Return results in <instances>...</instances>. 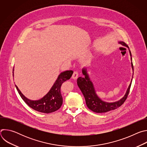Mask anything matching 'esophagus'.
<instances>
[{"label":"esophagus","mask_w":147,"mask_h":147,"mask_svg":"<svg viewBox=\"0 0 147 147\" xmlns=\"http://www.w3.org/2000/svg\"><path fill=\"white\" fill-rule=\"evenodd\" d=\"M78 77V71H74V73H73V76H72L73 79L76 80Z\"/></svg>","instance_id":"obj_1"}]
</instances>
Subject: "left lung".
Masks as SVG:
<instances>
[{
    "mask_svg": "<svg viewBox=\"0 0 147 147\" xmlns=\"http://www.w3.org/2000/svg\"><path fill=\"white\" fill-rule=\"evenodd\" d=\"M119 44H121L122 46L128 48L130 55L131 56V65L133 70V76L134 74V69H133V65L132 62V57H131V53L129 49L128 45L124 43L123 41H119ZM82 74L84 76V77H80L77 80V85L80 89L81 91L82 92L85 98L86 102L87 107L91 110L92 111L95 113H105L107 112L114 109H117V108L120 107L121 105L124 102L125 99H127L128 94L130 91V87L131 85V82L133 80V77L131 80V82L127 88V90L125 92L124 96L121 98L120 100L113 102H107L102 100L96 94V91L94 86V84L90 78L89 75L87 73V70L86 68H82Z\"/></svg>",
    "mask_w": 147,
    "mask_h": 147,
    "instance_id": "left-lung-1",
    "label": "left lung"
}]
</instances>
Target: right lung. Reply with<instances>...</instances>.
<instances>
[{"mask_svg": "<svg viewBox=\"0 0 147 147\" xmlns=\"http://www.w3.org/2000/svg\"><path fill=\"white\" fill-rule=\"evenodd\" d=\"M73 71L67 70L61 72L55 81L53 85L51 87L49 91L42 98L38 100H31L26 98L20 91L16 85V89L20 96L28 105L35 111L44 113H49L58 110L63 103V98L60 92V88L66 80H69ZM13 76L14 77V69L13 70Z\"/></svg>", "mask_w": 147, "mask_h": 147, "instance_id": "right-lung-1", "label": "right lung"}]
</instances>
